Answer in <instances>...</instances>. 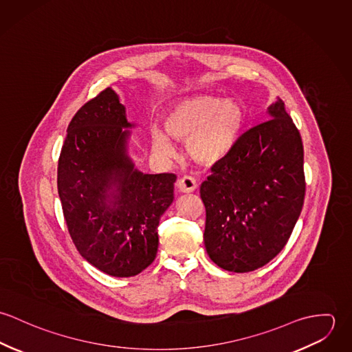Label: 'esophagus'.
Listing matches in <instances>:
<instances>
[{
	"label": "esophagus",
	"instance_id": "34e87169",
	"mask_svg": "<svg viewBox=\"0 0 352 352\" xmlns=\"http://www.w3.org/2000/svg\"><path fill=\"white\" fill-rule=\"evenodd\" d=\"M198 184L195 182L194 177L191 176H183L179 182H177V190L183 194H190V192H194L197 190Z\"/></svg>",
	"mask_w": 352,
	"mask_h": 352
}]
</instances>
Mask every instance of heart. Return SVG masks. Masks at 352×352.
I'll return each mask as SVG.
<instances>
[{
    "mask_svg": "<svg viewBox=\"0 0 352 352\" xmlns=\"http://www.w3.org/2000/svg\"><path fill=\"white\" fill-rule=\"evenodd\" d=\"M247 122L248 112L240 101L201 95L175 102L165 115L164 129L172 138L187 141V153L195 161L214 165L236 148ZM167 136L158 127L151 129L153 149L162 155L175 153Z\"/></svg>",
    "mask_w": 352,
    "mask_h": 352,
    "instance_id": "obj_1",
    "label": "heart"
}]
</instances>
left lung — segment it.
Instances as JSON below:
<instances>
[{"instance_id": "left-lung-1", "label": "left lung", "mask_w": 352, "mask_h": 352, "mask_svg": "<svg viewBox=\"0 0 352 352\" xmlns=\"http://www.w3.org/2000/svg\"><path fill=\"white\" fill-rule=\"evenodd\" d=\"M267 113L270 120L244 133L201 186L206 251L232 272L271 261L289 241L303 206L300 131L279 98Z\"/></svg>"}]
</instances>
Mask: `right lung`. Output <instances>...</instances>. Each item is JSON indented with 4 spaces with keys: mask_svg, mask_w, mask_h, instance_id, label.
<instances>
[{
    "mask_svg": "<svg viewBox=\"0 0 352 352\" xmlns=\"http://www.w3.org/2000/svg\"><path fill=\"white\" fill-rule=\"evenodd\" d=\"M135 123L107 88L73 116L58 161V194L80 254L116 278L155 258L160 217L173 201V173L138 170L129 155Z\"/></svg>",
    "mask_w": 352,
    "mask_h": 352,
    "instance_id": "obj_1",
    "label": "right lung"
}]
</instances>
